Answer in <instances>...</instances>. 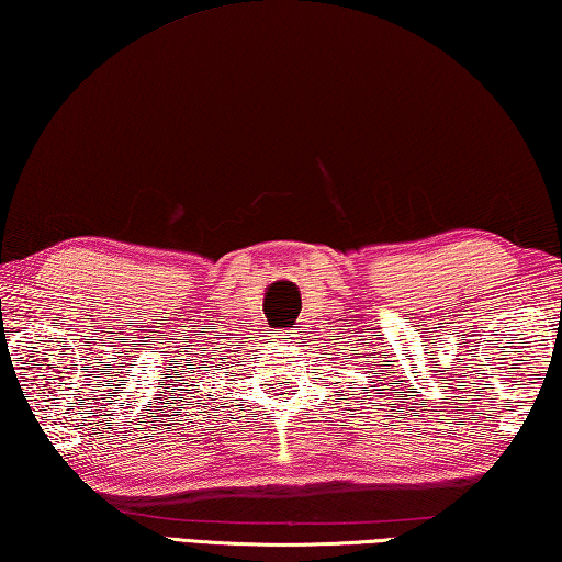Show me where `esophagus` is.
<instances>
[{
    "instance_id": "1",
    "label": "esophagus",
    "mask_w": 562,
    "mask_h": 562,
    "mask_svg": "<svg viewBox=\"0 0 562 562\" xmlns=\"http://www.w3.org/2000/svg\"><path fill=\"white\" fill-rule=\"evenodd\" d=\"M283 336H289V338H293V336H296V333H293V330H286V333H283Z\"/></svg>"
}]
</instances>
